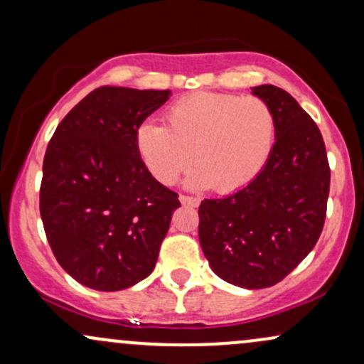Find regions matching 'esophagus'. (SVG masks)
Segmentation results:
<instances>
[{"label":"esophagus","instance_id":"1","mask_svg":"<svg viewBox=\"0 0 364 364\" xmlns=\"http://www.w3.org/2000/svg\"><path fill=\"white\" fill-rule=\"evenodd\" d=\"M179 201L183 205H188V207H198L200 200L195 198V196H188V195H179Z\"/></svg>","mask_w":364,"mask_h":364}]
</instances>
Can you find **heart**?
I'll return each instance as SVG.
<instances>
[{"instance_id":"b5f03b06","label":"heart","mask_w":364,"mask_h":364,"mask_svg":"<svg viewBox=\"0 0 364 364\" xmlns=\"http://www.w3.org/2000/svg\"><path fill=\"white\" fill-rule=\"evenodd\" d=\"M164 125L142 124L135 135L140 159L163 185H173L190 164V185L234 193L268 163L277 139V118L257 96L188 95L164 113Z\"/></svg>"}]
</instances>
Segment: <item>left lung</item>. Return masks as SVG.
Returning <instances> with one entry per match:
<instances>
[{
    "instance_id": "1",
    "label": "left lung",
    "mask_w": 364,
    "mask_h": 364,
    "mask_svg": "<svg viewBox=\"0 0 364 364\" xmlns=\"http://www.w3.org/2000/svg\"><path fill=\"white\" fill-rule=\"evenodd\" d=\"M252 95L277 118V142L256 178L225 198L201 201L198 237L210 266L235 287L268 288L291 273L321 237L331 168L318 127L290 93Z\"/></svg>"
}]
</instances>
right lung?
<instances>
[{"label": "right lung", "instance_id": "right-lung-1", "mask_svg": "<svg viewBox=\"0 0 364 364\" xmlns=\"http://www.w3.org/2000/svg\"><path fill=\"white\" fill-rule=\"evenodd\" d=\"M169 95L96 87L63 118L47 146L43 230L57 262L87 288L118 291L147 278L181 207L135 146L139 127Z\"/></svg>", "mask_w": 364, "mask_h": 364}]
</instances>
